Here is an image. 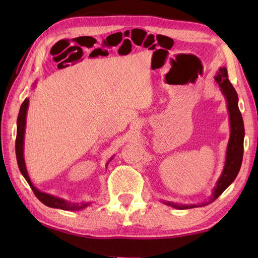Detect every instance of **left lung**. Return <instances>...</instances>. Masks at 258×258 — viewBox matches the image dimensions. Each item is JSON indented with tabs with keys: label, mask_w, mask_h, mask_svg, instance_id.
<instances>
[{
	"label": "left lung",
	"mask_w": 258,
	"mask_h": 258,
	"mask_svg": "<svg viewBox=\"0 0 258 258\" xmlns=\"http://www.w3.org/2000/svg\"><path fill=\"white\" fill-rule=\"evenodd\" d=\"M215 81L221 87V91L226 98L227 109L229 114V125H231V136H229L227 151H226V160L222 175L218 178L216 186L213 189V194L211 199L207 202L201 203L199 206H206L215 201L224 190H225L229 185H231L234 179L236 178L237 174L240 169L243 161V153H244V122L242 114L238 108V95L235 91L234 86L228 80V74L226 68H221L217 74L215 75ZM164 204L171 207L177 208V210H187V208H193L197 205H179L176 203L164 201Z\"/></svg>",
	"instance_id": "left-lung-1"
}]
</instances>
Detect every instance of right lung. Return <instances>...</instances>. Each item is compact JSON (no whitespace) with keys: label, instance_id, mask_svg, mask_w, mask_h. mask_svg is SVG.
<instances>
[{"label":"right lung","instance_id":"obj_1","mask_svg":"<svg viewBox=\"0 0 258 258\" xmlns=\"http://www.w3.org/2000/svg\"><path fill=\"white\" fill-rule=\"evenodd\" d=\"M27 107H29V98H25L24 102L22 103L19 116H18V128H16V141H15V153H16V161H18V165L20 171L23 175L26 182L29 183L30 187L32 190L34 191L35 196L40 200L43 204L53 207V208H59V210L64 211H79L82 208H85L86 206L90 205V203H71L65 201L63 199H59V197L53 196L51 194L44 193V191L38 190L34 185L32 184L29 174L26 171L25 166V161H24V133H25V124H26V113H27Z\"/></svg>","mask_w":258,"mask_h":258}]
</instances>
